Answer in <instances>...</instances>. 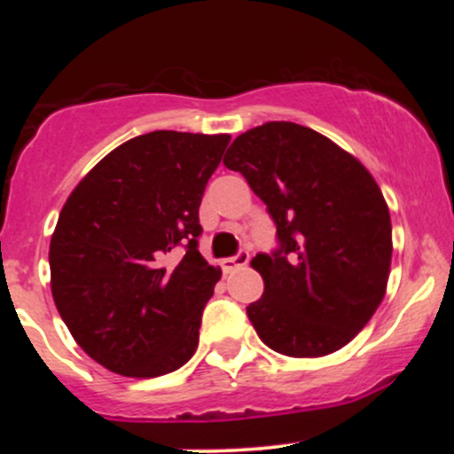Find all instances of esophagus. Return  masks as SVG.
Returning <instances> with one entry per match:
<instances>
[{
	"instance_id": "34e87169",
	"label": "esophagus",
	"mask_w": 454,
	"mask_h": 454,
	"mask_svg": "<svg viewBox=\"0 0 454 454\" xmlns=\"http://www.w3.org/2000/svg\"><path fill=\"white\" fill-rule=\"evenodd\" d=\"M249 262V254L241 249V252L237 254V256H231V258H223L222 260V269L223 273H232V270L245 267V264Z\"/></svg>"
}]
</instances>
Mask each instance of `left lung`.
<instances>
[{"label": "left lung", "mask_w": 454, "mask_h": 454, "mask_svg": "<svg viewBox=\"0 0 454 454\" xmlns=\"http://www.w3.org/2000/svg\"><path fill=\"white\" fill-rule=\"evenodd\" d=\"M223 166L245 176L278 228L252 267L264 293L247 317L270 350L325 356L354 340L387 293V200L354 155L316 129L269 121L234 138Z\"/></svg>", "instance_id": "8db88e82"}]
</instances>
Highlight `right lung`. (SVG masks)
Returning a JSON list of instances; mask_svg holds the SVG:
<instances>
[{"mask_svg":"<svg viewBox=\"0 0 454 454\" xmlns=\"http://www.w3.org/2000/svg\"><path fill=\"white\" fill-rule=\"evenodd\" d=\"M228 134L158 129L113 149L74 187L51 239L61 320L96 363L128 378L196 352L222 270L198 252L202 194Z\"/></svg>","mask_w":454,"mask_h":454,"instance_id":"1","label":"right lung"}]
</instances>
